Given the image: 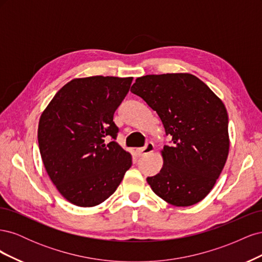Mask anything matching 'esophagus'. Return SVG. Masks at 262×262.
Returning a JSON list of instances; mask_svg holds the SVG:
<instances>
[{
  "label": "esophagus",
  "instance_id": "esophagus-1",
  "mask_svg": "<svg viewBox=\"0 0 262 262\" xmlns=\"http://www.w3.org/2000/svg\"><path fill=\"white\" fill-rule=\"evenodd\" d=\"M154 149H155L154 144L152 143V142H148V143H146V145L144 147H141V148L137 149V154L139 156H144V155H147L149 153L154 152Z\"/></svg>",
  "mask_w": 262,
  "mask_h": 262
}]
</instances>
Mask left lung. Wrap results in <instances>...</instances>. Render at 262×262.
<instances>
[{
	"mask_svg": "<svg viewBox=\"0 0 262 262\" xmlns=\"http://www.w3.org/2000/svg\"><path fill=\"white\" fill-rule=\"evenodd\" d=\"M131 92L161 118L171 144L162 149L163 167L147 177L164 201L190 207L209 194L229 150L226 108L210 87L190 73L138 77Z\"/></svg>",
	"mask_w": 262,
	"mask_h": 262,
	"instance_id": "left-lung-1",
	"label": "left lung"
}]
</instances>
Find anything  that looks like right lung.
<instances>
[{
    "label": "right lung",
    "mask_w": 262,
    "mask_h": 262,
    "mask_svg": "<svg viewBox=\"0 0 262 262\" xmlns=\"http://www.w3.org/2000/svg\"><path fill=\"white\" fill-rule=\"evenodd\" d=\"M133 77L90 76L67 83L42 112L38 143L51 181L66 199L91 208L112 195L132 165L115 141L116 109ZM113 140L108 142L105 139Z\"/></svg>",
    "instance_id": "add662e5"
}]
</instances>
